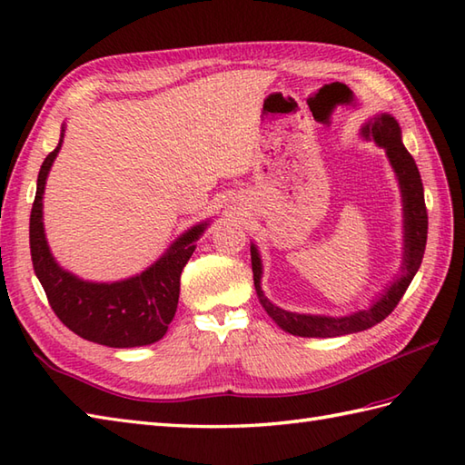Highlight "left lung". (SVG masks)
Listing matches in <instances>:
<instances>
[{"label": "left lung", "instance_id": "left-lung-1", "mask_svg": "<svg viewBox=\"0 0 465 465\" xmlns=\"http://www.w3.org/2000/svg\"><path fill=\"white\" fill-rule=\"evenodd\" d=\"M365 140H373L388 153L393 170L398 173L401 195H403V215H406V255H403V275L391 283V288L385 292L381 298L375 302L370 310L355 312L343 318H325V315H305L280 310L265 298L260 285L262 278V263L258 250L252 245V270H253V285L258 293L262 308L268 312L270 318L292 335H302V338H335V335L355 333L371 328L396 310V305L403 298V293L410 288L413 275L420 270L423 252H426L428 242V210L426 200H423V183L416 162L411 153L401 143V130L398 122L391 115H380L361 130Z\"/></svg>", "mask_w": 465, "mask_h": 465}]
</instances>
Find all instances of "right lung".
I'll use <instances>...</instances> for the list:
<instances>
[{"label": "right lung", "instance_id": "obj_1", "mask_svg": "<svg viewBox=\"0 0 465 465\" xmlns=\"http://www.w3.org/2000/svg\"><path fill=\"white\" fill-rule=\"evenodd\" d=\"M62 140L64 134L55 150L49 152L42 163L29 215L34 272L47 302L59 322L87 341L110 348H137L162 340L177 310L182 272L195 250L193 242L203 233L207 223L185 232L162 260L135 278L115 283H92L75 278L55 263L47 248L42 222L44 187Z\"/></svg>", "mask_w": 465, "mask_h": 465}]
</instances>
